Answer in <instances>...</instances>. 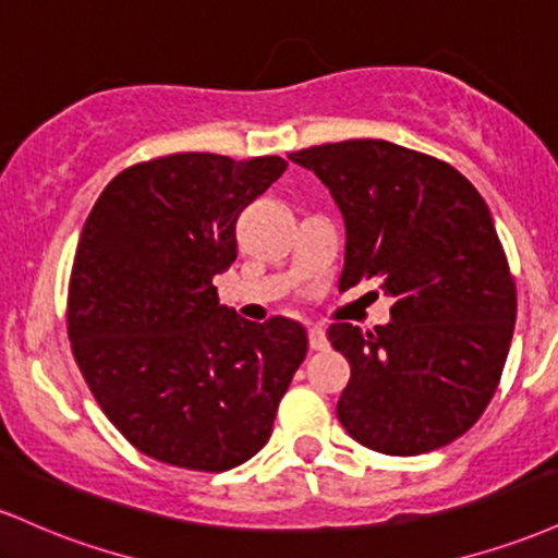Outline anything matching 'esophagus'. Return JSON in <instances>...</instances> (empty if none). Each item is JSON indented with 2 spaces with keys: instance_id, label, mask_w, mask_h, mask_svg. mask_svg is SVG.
<instances>
[{
  "instance_id": "34e87169",
  "label": "esophagus",
  "mask_w": 558,
  "mask_h": 558,
  "mask_svg": "<svg viewBox=\"0 0 558 558\" xmlns=\"http://www.w3.org/2000/svg\"><path fill=\"white\" fill-rule=\"evenodd\" d=\"M310 345L315 351L328 349V336H325L323 325H312V328H310Z\"/></svg>"
}]
</instances>
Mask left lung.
Returning a JSON list of instances; mask_svg holds the SVG:
<instances>
[{
	"label": "left lung",
	"instance_id": "8db88e82",
	"mask_svg": "<svg viewBox=\"0 0 558 558\" xmlns=\"http://www.w3.org/2000/svg\"><path fill=\"white\" fill-rule=\"evenodd\" d=\"M330 189L345 222L341 291L375 283L390 323H332L351 364L338 420L356 444L417 457L485 412L511 345L517 286L485 198L457 168L380 138L288 155Z\"/></svg>",
	"mask_w": 558,
	"mask_h": 558
}]
</instances>
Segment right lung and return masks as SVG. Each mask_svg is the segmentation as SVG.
Returning a JSON list of instances; mask_svg holds the SVG:
<instances>
[{
    "mask_svg": "<svg viewBox=\"0 0 558 558\" xmlns=\"http://www.w3.org/2000/svg\"><path fill=\"white\" fill-rule=\"evenodd\" d=\"M283 157H155L107 183L75 248L68 336L83 380L146 457L226 472L270 440L306 356L286 317L246 323L217 304L235 220L283 175Z\"/></svg>",
    "mask_w": 558,
    "mask_h": 558,
    "instance_id": "obj_1",
    "label": "right lung"
}]
</instances>
